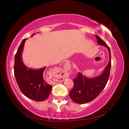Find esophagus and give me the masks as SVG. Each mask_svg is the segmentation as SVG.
<instances>
[{"instance_id": "esophagus-1", "label": "esophagus", "mask_w": 129, "mask_h": 129, "mask_svg": "<svg viewBox=\"0 0 129 129\" xmlns=\"http://www.w3.org/2000/svg\"><path fill=\"white\" fill-rule=\"evenodd\" d=\"M68 66H69L68 64H67V63H65V65H64V68H67V67H68Z\"/></svg>"}]
</instances>
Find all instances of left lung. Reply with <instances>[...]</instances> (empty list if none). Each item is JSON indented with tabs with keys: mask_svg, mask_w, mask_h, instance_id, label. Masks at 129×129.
I'll use <instances>...</instances> for the list:
<instances>
[{
	"mask_svg": "<svg viewBox=\"0 0 129 129\" xmlns=\"http://www.w3.org/2000/svg\"><path fill=\"white\" fill-rule=\"evenodd\" d=\"M97 43L107 48L109 52V62L104 72L97 77L88 78L78 72L77 77L73 80L74 87L70 91L69 96L73 101L83 104L93 101L103 90L106 85L110 76L111 68V53L110 48L102 39L95 35Z\"/></svg>",
	"mask_w": 129,
	"mask_h": 129,
	"instance_id": "left-lung-1",
	"label": "left lung"
}]
</instances>
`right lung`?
Here are the masks:
<instances>
[{
    "label": "right lung",
    "instance_id": "right-lung-1",
    "mask_svg": "<svg viewBox=\"0 0 129 129\" xmlns=\"http://www.w3.org/2000/svg\"><path fill=\"white\" fill-rule=\"evenodd\" d=\"M34 34L32 35L33 36ZM27 39L21 41L15 56L14 75L17 84L24 95L36 101H43L49 97L52 86L45 82L43 72L45 67L39 69H28L21 59L24 45Z\"/></svg>",
    "mask_w": 129,
    "mask_h": 129
}]
</instances>
